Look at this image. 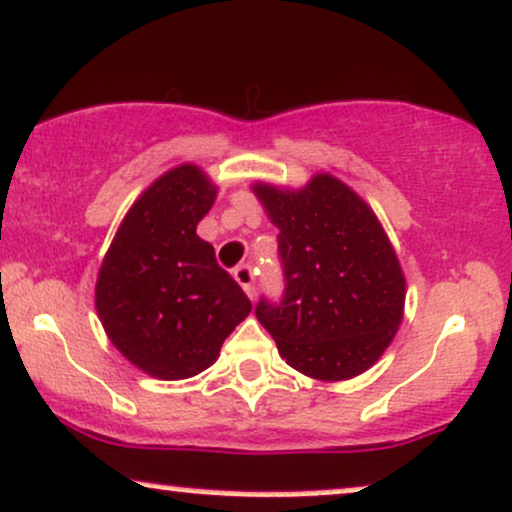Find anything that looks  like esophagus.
I'll return each instance as SVG.
<instances>
[{
  "mask_svg": "<svg viewBox=\"0 0 512 512\" xmlns=\"http://www.w3.org/2000/svg\"><path fill=\"white\" fill-rule=\"evenodd\" d=\"M234 280H237L239 285H242V290L249 294L251 299H254V292H256V287H254V268H251L249 263H242V266L234 268Z\"/></svg>",
  "mask_w": 512,
  "mask_h": 512,
  "instance_id": "obj_1",
  "label": "esophagus"
}]
</instances>
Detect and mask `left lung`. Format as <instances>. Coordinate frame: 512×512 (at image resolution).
I'll list each match as a JSON object with an SVG mask.
<instances>
[{
  "mask_svg": "<svg viewBox=\"0 0 512 512\" xmlns=\"http://www.w3.org/2000/svg\"><path fill=\"white\" fill-rule=\"evenodd\" d=\"M278 227L285 294L256 318L280 357L316 381H347L378 362L405 311V275L376 213L333 174L304 189L254 184Z\"/></svg>",
  "mask_w": 512,
  "mask_h": 512,
  "instance_id": "1",
  "label": "left lung"
}]
</instances>
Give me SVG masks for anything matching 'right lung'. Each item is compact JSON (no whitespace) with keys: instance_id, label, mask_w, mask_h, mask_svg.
Here are the masks:
<instances>
[{"instance_id":"obj_1","label":"right lung","mask_w":512,"mask_h":512,"mask_svg":"<svg viewBox=\"0 0 512 512\" xmlns=\"http://www.w3.org/2000/svg\"><path fill=\"white\" fill-rule=\"evenodd\" d=\"M215 194L218 186L189 162L155 179L124 215L95 282L107 338L162 381L208 369L251 311L213 246L196 234Z\"/></svg>"}]
</instances>
